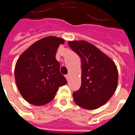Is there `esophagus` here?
Segmentation results:
<instances>
[{"label":"esophagus","mask_w":135,"mask_h":135,"mask_svg":"<svg viewBox=\"0 0 135 135\" xmlns=\"http://www.w3.org/2000/svg\"><path fill=\"white\" fill-rule=\"evenodd\" d=\"M66 80H67V81L69 80V75L67 74V75H66Z\"/></svg>","instance_id":"obj_1"}]
</instances>
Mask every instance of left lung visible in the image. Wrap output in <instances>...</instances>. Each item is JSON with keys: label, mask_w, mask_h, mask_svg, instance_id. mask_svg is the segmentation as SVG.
<instances>
[{"label": "left lung", "mask_w": 135, "mask_h": 135, "mask_svg": "<svg viewBox=\"0 0 135 135\" xmlns=\"http://www.w3.org/2000/svg\"><path fill=\"white\" fill-rule=\"evenodd\" d=\"M69 46L81 59V86L73 92L75 103L86 109L105 104L114 94L118 72L114 62L85 41H69Z\"/></svg>", "instance_id": "obj_1"}]
</instances>
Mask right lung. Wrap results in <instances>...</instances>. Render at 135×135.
Here are the masks:
<instances>
[{
  "label": "right lung",
  "mask_w": 135,
  "mask_h": 135,
  "mask_svg": "<svg viewBox=\"0 0 135 135\" xmlns=\"http://www.w3.org/2000/svg\"><path fill=\"white\" fill-rule=\"evenodd\" d=\"M64 40L47 37L33 44L18 58L15 78L22 96L30 104L43 105L50 102L59 87L67 83L55 59L57 49Z\"/></svg>",
  "instance_id": "obj_1"
}]
</instances>
